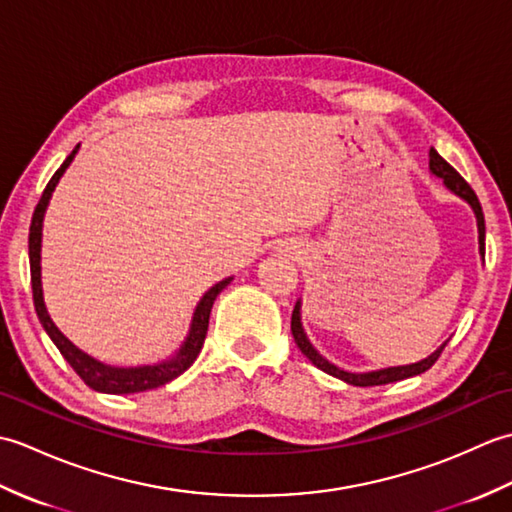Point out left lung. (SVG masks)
<instances>
[{
	"label": "left lung",
	"mask_w": 512,
	"mask_h": 512,
	"mask_svg": "<svg viewBox=\"0 0 512 512\" xmlns=\"http://www.w3.org/2000/svg\"><path fill=\"white\" fill-rule=\"evenodd\" d=\"M429 171L433 176L440 178L444 187H447L453 195H458L460 200H464L466 204L471 206L473 213H475V220H477V242H480V255H482V262H484V233H486V226H484V213H482V204L477 200L475 191L469 187V182H466L458 171H455L447 160H444L436 149H429ZM290 330L292 336H295V343L301 350V354L308 358V361L319 367L321 372L330 374L334 378L343 380L347 385H354V387H374V385H387V383H396V380H405L411 376H418L422 372H427V369L438 361V356L442 354L444 345L449 341H444L436 352H431L427 358H422L418 363H409V365H396V367H383V369H372V372H347L343 367H336L334 363H330L328 358L323 354H319L317 347H314L308 339L306 330H303V323H301V299H297L295 303V310H292V321H290Z\"/></svg>",
	"instance_id": "8db88e82"
}]
</instances>
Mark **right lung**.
I'll return each instance as SVG.
<instances>
[{
    "label": "right lung",
    "instance_id": "obj_1",
    "mask_svg": "<svg viewBox=\"0 0 512 512\" xmlns=\"http://www.w3.org/2000/svg\"><path fill=\"white\" fill-rule=\"evenodd\" d=\"M79 147L81 145H76L72 149V154L65 158L63 165L50 178L48 187L43 189V195H41L35 213H32V224H30V235H28V257H30L32 299H35L37 317L43 325V330L48 332L52 343L59 347V352L63 354L65 361H68L74 372L83 378V383L92 387L94 391H101V394H121L123 396V394H138V391L156 389L160 385L171 383L173 378H178L180 374L187 372L195 358H198L202 345H204V339H206V330H209V317H211L213 303H215L217 295H220V292L228 284H231L233 277L217 281L213 288L204 292V297L198 301V306H195V310H193L189 332H187V336H184L182 345L178 347L176 354H171L169 358H165V361H158L151 365H138V367H116V365H107L103 361H96L94 356L79 350V347H76L50 319L46 301H43V288H41L43 217H46L52 191L57 189L61 176L65 173V169L70 167V162L74 160Z\"/></svg>",
    "mask_w": 512,
    "mask_h": 512
}]
</instances>
